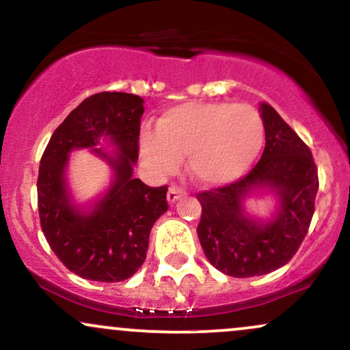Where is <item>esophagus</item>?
I'll return each mask as SVG.
<instances>
[{
  "label": "esophagus",
  "instance_id": "obj_1",
  "mask_svg": "<svg viewBox=\"0 0 350 350\" xmlns=\"http://www.w3.org/2000/svg\"><path fill=\"white\" fill-rule=\"evenodd\" d=\"M184 194H186V191H184L183 187H179V186H171L170 191H167V202L174 204L176 200L183 198Z\"/></svg>",
  "mask_w": 350,
  "mask_h": 350
}]
</instances>
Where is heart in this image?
<instances>
[{
  "mask_svg": "<svg viewBox=\"0 0 350 350\" xmlns=\"http://www.w3.org/2000/svg\"><path fill=\"white\" fill-rule=\"evenodd\" d=\"M265 142V123L256 108L228 102H187L166 110L154 131L142 135L144 161L171 172L187 156L198 183L226 186L255 161Z\"/></svg>",
  "mask_w": 350,
  "mask_h": 350,
  "instance_id": "b5f03b06",
  "label": "heart"
}]
</instances>
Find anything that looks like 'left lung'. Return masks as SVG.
<instances>
[{
  "mask_svg": "<svg viewBox=\"0 0 350 350\" xmlns=\"http://www.w3.org/2000/svg\"><path fill=\"white\" fill-rule=\"evenodd\" d=\"M262 118L267 143L260 161L235 183L196 196L202 250L217 270L235 278L267 275L290 262L309 230L319 187L308 144L268 103H262ZM258 187H270L280 199L279 214L267 224L248 219L241 206Z\"/></svg>",
  "mask_w": 350,
  "mask_h": 350,
  "instance_id": "1",
  "label": "left lung"
}]
</instances>
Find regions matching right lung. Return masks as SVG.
<instances>
[{"label": "right lung", "mask_w": 350, "mask_h": 350, "mask_svg": "<svg viewBox=\"0 0 350 350\" xmlns=\"http://www.w3.org/2000/svg\"><path fill=\"white\" fill-rule=\"evenodd\" d=\"M143 98L100 92L83 100L59 124L42 152L38 176L41 228L55 256L85 280L116 283L133 276L146 258L150 232L167 211V186L133 178L138 161ZM105 135L120 151L105 157L116 170L111 191L90 215L70 204L63 171L75 147H93Z\"/></svg>", "instance_id": "add662e5"}]
</instances>
